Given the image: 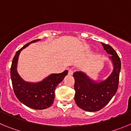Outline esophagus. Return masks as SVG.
Segmentation results:
<instances>
[{
	"instance_id": "1",
	"label": "esophagus",
	"mask_w": 131,
	"mask_h": 131,
	"mask_svg": "<svg viewBox=\"0 0 131 131\" xmlns=\"http://www.w3.org/2000/svg\"><path fill=\"white\" fill-rule=\"evenodd\" d=\"M73 74V70L70 69V70H68V75H72Z\"/></svg>"
}]
</instances>
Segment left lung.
I'll use <instances>...</instances> for the list:
<instances>
[{
  "label": "left lung",
  "mask_w": 131,
  "mask_h": 131,
  "mask_svg": "<svg viewBox=\"0 0 131 131\" xmlns=\"http://www.w3.org/2000/svg\"><path fill=\"white\" fill-rule=\"evenodd\" d=\"M112 61L114 69L105 80L95 82L85 73L77 71L73 74L75 80L74 100L79 108L87 112L99 111L106 105L117 91L121 70V61L115 51L108 44L102 43Z\"/></svg>",
  "instance_id": "obj_1"
}]
</instances>
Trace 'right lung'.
<instances>
[{
	"label": "right lung",
	"instance_id": "right-lung-1",
	"mask_svg": "<svg viewBox=\"0 0 131 131\" xmlns=\"http://www.w3.org/2000/svg\"><path fill=\"white\" fill-rule=\"evenodd\" d=\"M40 39L35 40L27 43L16 52L11 66V79L14 93L19 101L27 106L35 110H43L51 106L55 99V90L57 85L68 74L65 70L60 74H51L37 83L25 82L17 71L19 55L22 49Z\"/></svg>",
	"mask_w": 131,
	"mask_h": 131
}]
</instances>
